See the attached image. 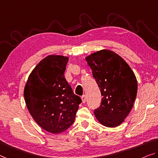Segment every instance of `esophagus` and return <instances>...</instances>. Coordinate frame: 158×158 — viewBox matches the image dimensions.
<instances>
[{"mask_svg":"<svg viewBox=\"0 0 158 158\" xmlns=\"http://www.w3.org/2000/svg\"><path fill=\"white\" fill-rule=\"evenodd\" d=\"M81 98H82V102H83V103L85 102H86V95H85V94H83V95L81 97Z\"/></svg>","mask_w":158,"mask_h":158,"instance_id":"esophagus-1","label":"esophagus"}]
</instances>
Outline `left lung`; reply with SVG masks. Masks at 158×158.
Masks as SVG:
<instances>
[{"label":"left lung","mask_w":158,"mask_h":158,"mask_svg":"<svg viewBox=\"0 0 158 158\" xmlns=\"http://www.w3.org/2000/svg\"><path fill=\"white\" fill-rule=\"evenodd\" d=\"M86 60L102 96L94 115L105 127H118L133 107L138 89L136 77L127 63L111 51H99Z\"/></svg>","instance_id":"obj_1"}]
</instances>
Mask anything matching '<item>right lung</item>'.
Here are the masks:
<instances>
[{"instance_id":"1","label":"right lung","mask_w":158,"mask_h":158,"mask_svg":"<svg viewBox=\"0 0 158 158\" xmlns=\"http://www.w3.org/2000/svg\"><path fill=\"white\" fill-rule=\"evenodd\" d=\"M69 58L50 55L31 73L24 97L32 118L43 129L59 133L73 123L82 99L64 77Z\"/></svg>"}]
</instances>
